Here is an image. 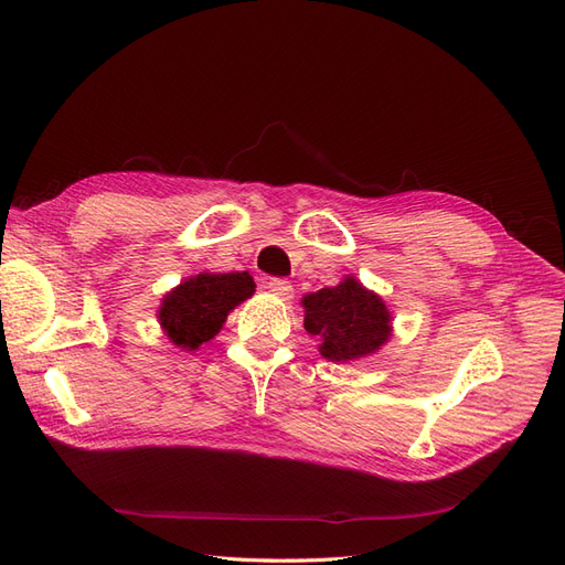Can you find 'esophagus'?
I'll use <instances>...</instances> for the list:
<instances>
[{"label":"esophagus","instance_id":"1","mask_svg":"<svg viewBox=\"0 0 565 565\" xmlns=\"http://www.w3.org/2000/svg\"><path fill=\"white\" fill-rule=\"evenodd\" d=\"M268 289L276 297H282V299H289L292 297V282L285 280V278H270L268 280Z\"/></svg>","mask_w":565,"mask_h":565}]
</instances>
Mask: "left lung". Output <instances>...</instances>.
Returning a JSON list of instances; mask_svg holds the SVG:
<instances>
[{
	"label": "left lung",
	"instance_id": "1",
	"mask_svg": "<svg viewBox=\"0 0 565 565\" xmlns=\"http://www.w3.org/2000/svg\"><path fill=\"white\" fill-rule=\"evenodd\" d=\"M303 328L320 341L330 361H355L377 351L391 334L384 301L355 278L303 297Z\"/></svg>",
	"mask_w": 565,
	"mask_h": 565
}]
</instances>
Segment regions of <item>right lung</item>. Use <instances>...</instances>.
Instances as JSON below:
<instances>
[{
	"label": "right lung",
	"instance_id": "right-lung-1",
	"mask_svg": "<svg viewBox=\"0 0 565 565\" xmlns=\"http://www.w3.org/2000/svg\"><path fill=\"white\" fill-rule=\"evenodd\" d=\"M254 292V280L243 273H200L169 292L160 306V322L177 347L193 351L210 341L233 306Z\"/></svg>",
	"mask_w": 565,
	"mask_h": 565
}]
</instances>
